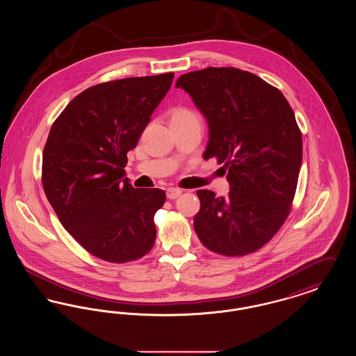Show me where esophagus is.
<instances>
[{"mask_svg":"<svg viewBox=\"0 0 356 356\" xmlns=\"http://www.w3.org/2000/svg\"><path fill=\"white\" fill-rule=\"evenodd\" d=\"M180 195H181V189H179V188H168L167 189V197L170 200L179 197Z\"/></svg>","mask_w":356,"mask_h":356,"instance_id":"obj_1","label":"esophagus"}]
</instances>
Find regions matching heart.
<instances>
[{
  "label": "heart",
  "mask_w": 356,
  "mask_h": 356,
  "mask_svg": "<svg viewBox=\"0 0 356 356\" xmlns=\"http://www.w3.org/2000/svg\"><path fill=\"white\" fill-rule=\"evenodd\" d=\"M170 124H189V122H199L197 116L188 108H175L170 112Z\"/></svg>",
  "instance_id": "1"
}]
</instances>
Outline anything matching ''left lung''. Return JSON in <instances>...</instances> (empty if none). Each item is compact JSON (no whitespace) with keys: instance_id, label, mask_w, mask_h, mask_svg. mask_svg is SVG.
Returning <instances> with one entry per match:
<instances>
[{"instance_id":"8db88e82","label":"left lung","mask_w":356,"mask_h":356,"mask_svg":"<svg viewBox=\"0 0 356 356\" xmlns=\"http://www.w3.org/2000/svg\"><path fill=\"white\" fill-rule=\"evenodd\" d=\"M176 88L207 120L203 157L224 164L229 183L225 197L197 191L195 231L212 252L251 254L279 231L295 196L303 140L293 111L279 89L236 68L189 72Z\"/></svg>"}]
</instances>
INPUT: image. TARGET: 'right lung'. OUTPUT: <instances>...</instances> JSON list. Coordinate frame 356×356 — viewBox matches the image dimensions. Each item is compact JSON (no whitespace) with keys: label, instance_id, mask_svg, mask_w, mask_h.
<instances>
[{"label":"right lung","instance_id":"right-lung-1","mask_svg":"<svg viewBox=\"0 0 356 356\" xmlns=\"http://www.w3.org/2000/svg\"><path fill=\"white\" fill-rule=\"evenodd\" d=\"M173 73L131 77L85 89L51 125L42 153V186L63 227L88 252L112 263L148 254L159 188H134L124 170L170 90Z\"/></svg>","mask_w":356,"mask_h":356}]
</instances>
